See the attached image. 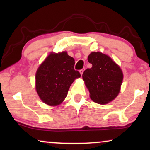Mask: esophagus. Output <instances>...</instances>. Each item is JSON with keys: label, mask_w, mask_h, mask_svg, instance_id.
Listing matches in <instances>:
<instances>
[{"label": "esophagus", "mask_w": 150, "mask_h": 150, "mask_svg": "<svg viewBox=\"0 0 150 150\" xmlns=\"http://www.w3.org/2000/svg\"><path fill=\"white\" fill-rule=\"evenodd\" d=\"M80 71V74H81L82 75L83 74V71H84V69H81V70L79 71Z\"/></svg>", "instance_id": "esophagus-1"}]
</instances>
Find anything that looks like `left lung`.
Masks as SVG:
<instances>
[{
  "mask_svg": "<svg viewBox=\"0 0 150 150\" xmlns=\"http://www.w3.org/2000/svg\"><path fill=\"white\" fill-rule=\"evenodd\" d=\"M92 67L83 74V79L96 103L106 104L115 99L121 90L124 74L120 65L108 55L91 52L88 56Z\"/></svg>",
  "mask_w": 150,
  "mask_h": 150,
  "instance_id": "1",
  "label": "left lung"
}]
</instances>
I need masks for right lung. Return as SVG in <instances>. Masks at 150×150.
<instances>
[{"mask_svg": "<svg viewBox=\"0 0 150 150\" xmlns=\"http://www.w3.org/2000/svg\"><path fill=\"white\" fill-rule=\"evenodd\" d=\"M75 62L66 51L51 52L39 65L35 74V89L40 100L47 105L62 103L70 86L81 77L74 69Z\"/></svg>", "mask_w": 150, "mask_h": 150, "instance_id": "right-lung-1", "label": "right lung"}]
</instances>
